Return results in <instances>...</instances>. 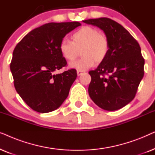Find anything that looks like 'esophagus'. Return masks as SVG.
<instances>
[{"label":"esophagus","mask_w":155,"mask_h":155,"mask_svg":"<svg viewBox=\"0 0 155 155\" xmlns=\"http://www.w3.org/2000/svg\"><path fill=\"white\" fill-rule=\"evenodd\" d=\"M82 73H82V71H77V74H78V76L81 75Z\"/></svg>","instance_id":"34e87169"}]
</instances>
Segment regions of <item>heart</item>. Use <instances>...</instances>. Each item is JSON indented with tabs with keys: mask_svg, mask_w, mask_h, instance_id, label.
<instances>
[{
	"mask_svg": "<svg viewBox=\"0 0 155 155\" xmlns=\"http://www.w3.org/2000/svg\"><path fill=\"white\" fill-rule=\"evenodd\" d=\"M81 50L82 57L69 64L71 68L84 71L94 66L95 61L101 63L107 58L109 50V43L104 35L91 26H84L72 36V41L68 39L61 40L59 50L67 61H74L78 51Z\"/></svg>",
	"mask_w": 155,
	"mask_h": 155,
	"instance_id": "obj_1",
	"label": "heart"
}]
</instances>
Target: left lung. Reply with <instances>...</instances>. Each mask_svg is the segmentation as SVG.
Segmentation results:
<instances>
[{"label":"left lung","mask_w":155,"mask_h":155,"mask_svg":"<svg viewBox=\"0 0 155 155\" xmlns=\"http://www.w3.org/2000/svg\"><path fill=\"white\" fill-rule=\"evenodd\" d=\"M104 31L109 43L107 58L94 71L88 92L101 109L116 111L130 103L144 76L145 60L139 44L122 25L107 18L83 20Z\"/></svg>","instance_id":"8db88e82"}]
</instances>
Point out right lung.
I'll return each instance as SVG.
<instances>
[{"label": "right lung", "mask_w": 155, "mask_h": 155, "mask_svg": "<svg viewBox=\"0 0 155 155\" xmlns=\"http://www.w3.org/2000/svg\"><path fill=\"white\" fill-rule=\"evenodd\" d=\"M80 25L78 22L47 23L29 31L15 48L10 65L15 87L34 111H54L68 96L77 71L54 72L67 65L59 50L60 42Z\"/></svg>", "instance_id": "obj_1"}]
</instances>
